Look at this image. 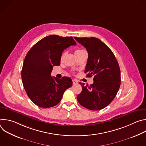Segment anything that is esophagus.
<instances>
[{"mask_svg": "<svg viewBox=\"0 0 146 146\" xmlns=\"http://www.w3.org/2000/svg\"><path fill=\"white\" fill-rule=\"evenodd\" d=\"M73 84H77V81L76 80H73Z\"/></svg>", "mask_w": 146, "mask_h": 146, "instance_id": "obj_1", "label": "esophagus"}]
</instances>
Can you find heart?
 Wrapping results in <instances>:
<instances>
[{
    "label": "heart",
    "mask_w": 146,
    "mask_h": 146,
    "mask_svg": "<svg viewBox=\"0 0 146 146\" xmlns=\"http://www.w3.org/2000/svg\"><path fill=\"white\" fill-rule=\"evenodd\" d=\"M83 51H84V50H81V49H78V50H76L75 51V52H74V54H75V55H77V54H80V53L82 52ZM65 53H64L62 55V58L64 57V56L65 55Z\"/></svg>",
    "instance_id": "b5f03b06"
}]
</instances>
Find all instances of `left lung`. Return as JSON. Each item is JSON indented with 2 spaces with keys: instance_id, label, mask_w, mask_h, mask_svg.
<instances>
[{
  "instance_id": "8db88e82",
  "label": "left lung",
  "mask_w": 146,
  "mask_h": 146,
  "mask_svg": "<svg viewBox=\"0 0 146 146\" xmlns=\"http://www.w3.org/2000/svg\"><path fill=\"white\" fill-rule=\"evenodd\" d=\"M86 48L88 58L85 73L94 76L90 86L81 85L82 91L77 96L81 106L91 110L106 108L115 97L121 84V72L118 62L111 50L96 37H74Z\"/></svg>"
}]
</instances>
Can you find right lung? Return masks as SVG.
<instances>
[{"label":"right lung","instance_id":"add662e5","mask_svg":"<svg viewBox=\"0 0 146 146\" xmlns=\"http://www.w3.org/2000/svg\"><path fill=\"white\" fill-rule=\"evenodd\" d=\"M76 43L72 37L50 35L36 43L27 53L21 71L24 89L38 107L49 108L59 103L64 92L72 87L70 78L51 77L53 66H59L62 53Z\"/></svg>","mask_w":146,"mask_h":146}]
</instances>
